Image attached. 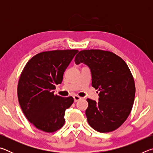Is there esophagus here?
I'll list each match as a JSON object with an SVG mask.
<instances>
[{"label":"esophagus","mask_w":153,"mask_h":153,"mask_svg":"<svg viewBox=\"0 0 153 153\" xmlns=\"http://www.w3.org/2000/svg\"><path fill=\"white\" fill-rule=\"evenodd\" d=\"M74 101L75 102H77L78 101V100H79L80 99H81V97H79V96H77V95H75V96H74Z\"/></svg>","instance_id":"34e87169"}]
</instances>
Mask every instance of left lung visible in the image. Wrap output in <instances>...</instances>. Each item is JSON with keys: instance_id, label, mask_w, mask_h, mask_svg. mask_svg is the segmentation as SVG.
Segmentation results:
<instances>
[{"instance_id": "8db88e82", "label": "left lung", "mask_w": 153, "mask_h": 153, "mask_svg": "<svg viewBox=\"0 0 153 153\" xmlns=\"http://www.w3.org/2000/svg\"><path fill=\"white\" fill-rule=\"evenodd\" d=\"M75 63L89 67L92 86L100 91L98 102L87 99L89 125L102 133L120 128L130 113L135 98V83L128 65L112 52L97 49L79 51Z\"/></svg>"}]
</instances>
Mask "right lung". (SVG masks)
<instances>
[{
  "instance_id": "1",
  "label": "right lung",
  "mask_w": 153,
  "mask_h": 153,
  "mask_svg": "<svg viewBox=\"0 0 153 153\" xmlns=\"http://www.w3.org/2000/svg\"><path fill=\"white\" fill-rule=\"evenodd\" d=\"M77 50H56L38 53L30 59L21 74L18 100L27 120L45 132H54L65 123V112L73 104L72 97L54 94Z\"/></svg>"
}]
</instances>
